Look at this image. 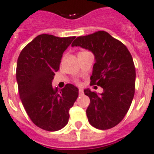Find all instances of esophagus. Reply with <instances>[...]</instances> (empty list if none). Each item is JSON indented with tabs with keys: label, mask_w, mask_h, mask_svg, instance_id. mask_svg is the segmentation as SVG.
Listing matches in <instances>:
<instances>
[{
	"label": "esophagus",
	"mask_w": 154,
	"mask_h": 154,
	"mask_svg": "<svg viewBox=\"0 0 154 154\" xmlns=\"http://www.w3.org/2000/svg\"><path fill=\"white\" fill-rule=\"evenodd\" d=\"M84 94V91L82 88H79V95H82Z\"/></svg>",
	"instance_id": "1"
}]
</instances>
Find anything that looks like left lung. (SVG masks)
<instances>
[{
	"mask_svg": "<svg viewBox=\"0 0 154 154\" xmlns=\"http://www.w3.org/2000/svg\"><path fill=\"white\" fill-rule=\"evenodd\" d=\"M72 46L94 54L91 85L103 88L100 95L84 90L90 99L86 110L89 123L101 130L115 127L128 113L135 95V68L131 53L122 42L103 30L77 37Z\"/></svg>",
	"mask_w": 154,
	"mask_h": 154,
	"instance_id": "left-lung-1",
	"label": "left lung"
}]
</instances>
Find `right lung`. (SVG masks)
<instances>
[{
    "instance_id": "obj_1",
    "label": "right lung",
    "mask_w": 154,
    "mask_h": 154,
    "mask_svg": "<svg viewBox=\"0 0 154 154\" xmlns=\"http://www.w3.org/2000/svg\"><path fill=\"white\" fill-rule=\"evenodd\" d=\"M76 37L41 34L19 54L16 80L22 103L33 123L45 131L65 127L69 111L78 97V88L67 84L61 90L52 87L63 54Z\"/></svg>"
}]
</instances>
